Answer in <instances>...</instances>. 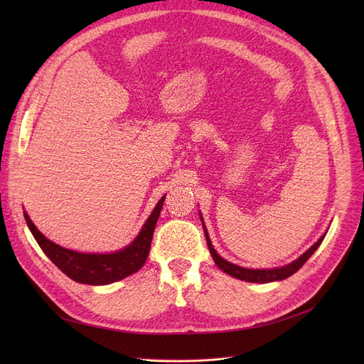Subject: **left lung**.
<instances>
[{
  "label": "left lung",
  "instance_id": "obj_1",
  "mask_svg": "<svg viewBox=\"0 0 364 364\" xmlns=\"http://www.w3.org/2000/svg\"><path fill=\"white\" fill-rule=\"evenodd\" d=\"M200 218H202V215H200ZM202 223H203V218H202ZM203 229H205V237H206L208 249H209V252H211L213 259L218 266V269H222L225 273L230 274V277H234L237 279L247 281V282H259V284L281 281V279H285V278L291 277L293 273H296L297 270H299L304 266V264L306 262V259L310 258L313 253L316 252V249L321 246V243H322L325 235H326V234H323L310 249H308L304 253V255H301L299 258L294 259L293 262L287 264V266H282V267H278V269H245V267H240V266H237V264L229 262L225 258L220 257L218 253L215 252V249H214V246L211 243V240H209V235L206 232V228L205 226H203Z\"/></svg>",
  "mask_w": 364,
  "mask_h": 364
}]
</instances>
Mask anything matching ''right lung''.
<instances>
[{"label":"right lung","mask_w":364,"mask_h":364,"mask_svg":"<svg viewBox=\"0 0 364 364\" xmlns=\"http://www.w3.org/2000/svg\"><path fill=\"white\" fill-rule=\"evenodd\" d=\"M164 200L165 196L161 197L138 237L129 246L114 253H82L65 249L42 235L27 213H24V217L39 247L68 278L80 284L106 285L124 279L144 266Z\"/></svg>","instance_id":"right-lung-1"}]
</instances>
